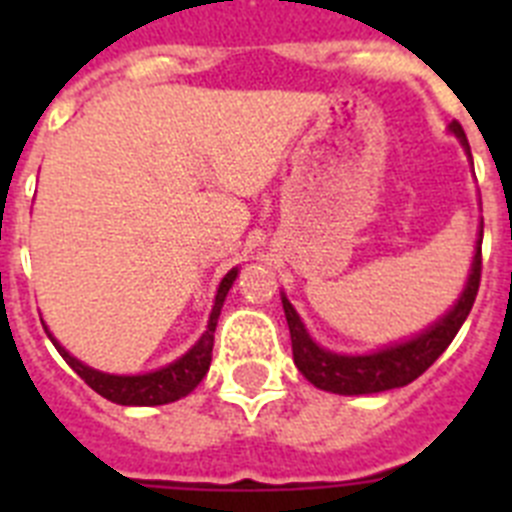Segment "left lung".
Segmentation results:
<instances>
[{
  "label": "left lung",
  "mask_w": 512,
  "mask_h": 512,
  "mask_svg": "<svg viewBox=\"0 0 512 512\" xmlns=\"http://www.w3.org/2000/svg\"><path fill=\"white\" fill-rule=\"evenodd\" d=\"M449 130L459 138L461 148L472 158L467 135H464L459 122H451ZM479 277H482V233H479V241L474 246L467 284L461 289L459 300L451 305V310L443 312L436 323L415 333L408 341L390 343V346L369 351V354H336V351L318 346L307 333L305 323L300 320L292 302L282 292V307L284 315H287L292 356H295L297 369L318 390L333 392V395H374V392L405 387L413 379H418L454 341L474 305Z\"/></svg>",
  "instance_id": "obj_1"
}]
</instances>
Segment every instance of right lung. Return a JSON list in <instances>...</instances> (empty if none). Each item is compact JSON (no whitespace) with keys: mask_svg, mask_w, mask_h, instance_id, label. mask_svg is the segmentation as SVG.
<instances>
[{"mask_svg":"<svg viewBox=\"0 0 512 512\" xmlns=\"http://www.w3.org/2000/svg\"><path fill=\"white\" fill-rule=\"evenodd\" d=\"M235 277H238V266L230 269L223 277L220 287H217L215 302H212L210 320H207V328L197 343L189 348L187 354L179 356L171 364L161 366L156 372L146 374H107L92 369L84 361H79L76 356H71L61 343L53 338V333L48 330V325H43L48 338L53 341V346L58 348V354L66 359V364L79 374L84 382L92 387L97 395H102L104 400L117 402V405H138V408H153V405H166V402H176L187 397L189 392L197 387V384L205 379L207 369H210L212 361V343H215V328L217 318H220V310H223V302L228 297L230 287H233Z\"/></svg>","mask_w":512,"mask_h":512,"instance_id":"add662e5","label":"right lung"}]
</instances>
